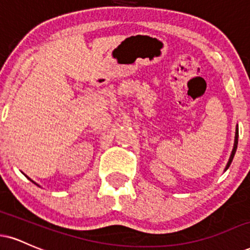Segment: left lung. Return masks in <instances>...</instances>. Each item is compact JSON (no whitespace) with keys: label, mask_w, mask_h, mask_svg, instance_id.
I'll list each match as a JSON object with an SVG mask.
<instances>
[{"label":"left lung","mask_w":250,"mask_h":250,"mask_svg":"<svg viewBox=\"0 0 250 250\" xmlns=\"http://www.w3.org/2000/svg\"><path fill=\"white\" fill-rule=\"evenodd\" d=\"M237 137H239V133H237V127H236V134H235V140H234V146H233V150H231V154H230L229 161H228L226 167H225V171H226V170L228 169V167H229L231 161H233V158H234V155H235V152H236V148H237Z\"/></svg>","instance_id":"1"}]
</instances>
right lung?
I'll list each match as a JSON object with an SVG mask.
<instances>
[{
  "label": "right lung",
  "instance_id": "right-lung-1",
  "mask_svg": "<svg viewBox=\"0 0 250 250\" xmlns=\"http://www.w3.org/2000/svg\"><path fill=\"white\" fill-rule=\"evenodd\" d=\"M30 180H31V179H30ZM31 182H32V180H31ZM35 184H36V183H35Z\"/></svg>",
  "mask_w": 250,
  "mask_h": 250
}]
</instances>
